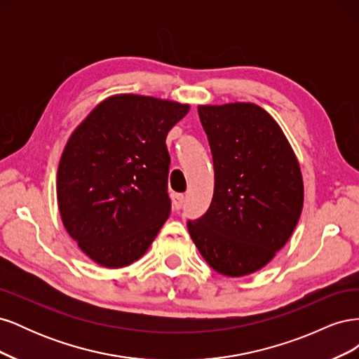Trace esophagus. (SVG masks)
I'll use <instances>...</instances> for the list:
<instances>
[{
  "instance_id": "obj_1",
  "label": "esophagus",
  "mask_w": 359,
  "mask_h": 359,
  "mask_svg": "<svg viewBox=\"0 0 359 359\" xmlns=\"http://www.w3.org/2000/svg\"><path fill=\"white\" fill-rule=\"evenodd\" d=\"M184 201H186V196L182 193H173L172 194V203L173 208L175 210H181V206L184 205Z\"/></svg>"
}]
</instances>
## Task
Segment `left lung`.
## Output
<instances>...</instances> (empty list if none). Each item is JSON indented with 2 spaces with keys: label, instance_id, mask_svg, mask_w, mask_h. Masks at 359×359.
Wrapping results in <instances>:
<instances>
[{
  "label": "left lung",
  "instance_id": "left-lung-1",
  "mask_svg": "<svg viewBox=\"0 0 359 359\" xmlns=\"http://www.w3.org/2000/svg\"><path fill=\"white\" fill-rule=\"evenodd\" d=\"M214 161L208 211L187 227L208 265L227 277L264 268L299 220L304 186L285 133L262 107H198Z\"/></svg>",
  "mask_w": 359,
  "mask_h": 359
}]
</instances>
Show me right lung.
<instances>
[{
    "mask_svg": "<svg viewBox=\"0 0 359 359\" xmlns=\"http://www.w3.org/2000/svg\"><path fill=\"white\" fill-rule=\"evenodd\" d=\"M189 104L119 94L103 100L74 130L57 175L64 227L102 266L133 264L170 214L169 130Z\"/></svg>",
    "mask_w": 359,
    "mask_h": 359,
    "instance_id": "add662e5",
    "label": "right lung"
}]
</instances>
